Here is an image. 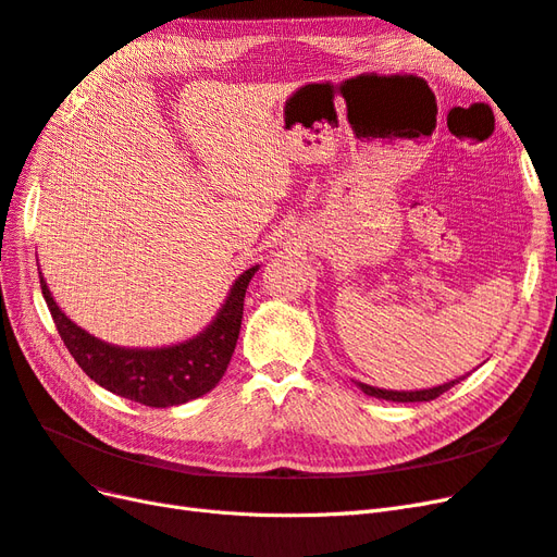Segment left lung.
Instances as JSON below:
<instances>
[{
  "label": "left lung",
  "instance_id": "left-lung-1",
  "mask_svg": "<svg viewBox=\"0 0 557 557\" xmlns=\"http://www.w3.org/2000/svg\"><path fill=\"white\" fill-rule=\"evenodd\" d=\"M469 374L460 376V379H453L448 383H442V385H434V387H423V391H383V387H374V385H367V383H360L356 381V385L360 387V391L369 397H376V399H387V401H430L434 397H440L442 393L450 391V387L455 383L465 381Z\"/></svg>",
  "mask_w": 557,
  "mask_h": 557
}]
</instances>
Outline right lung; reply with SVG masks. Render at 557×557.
Returning a JSON list of instances; mask_svg holds the SVG:
<instances>
[{
    "label": "right lung",
    "mask_w": 557,
    "mask_h": 557,
    "mask_svg": "<svg viewBox=\"0 0 557 557\" xmlns=\"http://www.w3.org/2000/svg\"><path fill=\"white\" fill-rule=\"evenodd\" d=\"M258 269L260 264H252L237 276L223 307L205 330L190 339L160 348H127L97 339L58 307L41 272L39 278L62 342L83 372L113 395L166 409L207 395L225 376L239 339L246 288Z\"/></svg>",
    "instance_id": "1"
}]
</instances>
